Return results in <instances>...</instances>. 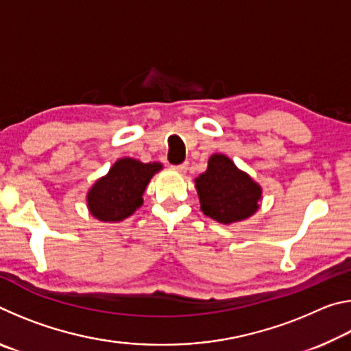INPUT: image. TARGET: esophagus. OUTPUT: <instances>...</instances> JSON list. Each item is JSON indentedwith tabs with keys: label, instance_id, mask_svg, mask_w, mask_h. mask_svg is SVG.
<instances>
[{
	"label": "esophagus",
	"instance_id": "esophagus-1",
	"mask_svg": "<svg viewBox=\"0 0 351 351\" xmlns=\"http://www.w3.org/2000/svg\"><path fill=\"white\" fill-rule=\"evenodd\" d=\"M187 162H182V164H178V165H173V170L178 171V173H186L187 170Z\"/></svg>",
	"mask_w": 351,
	"mask_h": 351
}]
</instances>
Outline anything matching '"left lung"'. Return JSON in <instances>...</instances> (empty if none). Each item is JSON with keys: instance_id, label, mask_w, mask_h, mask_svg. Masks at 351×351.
I'll use <instances>...</instances> for the list:
<instances>
[{"instance_id": "obj_1", "label": "left lung", "mask_w": 351, "mask_h": 351, "mask_svg": "<svg viewBox=\"0 0 351 351\" xmlns=\"http://www.w3.org/2000/svg\"><path fill=\"white\" fill-rule=\"evenodd\" d=\"M201 210L218 223L246 219L258 209L261 189L224 154H213L209 167L197 178Z\"/></svg>"}]
</instances>
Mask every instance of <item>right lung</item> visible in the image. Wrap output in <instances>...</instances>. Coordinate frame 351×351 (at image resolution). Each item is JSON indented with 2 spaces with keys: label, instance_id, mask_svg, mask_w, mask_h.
Masks as SVG:
<instances>
[{
  "label": "right lung",
  "instance_id": "right-lung-1",
  "mask_svg": "<svg viewBox=\"0 0 351 351\" xmlns=\"http://www.w3.org/2000/svg\"><path fill=\"white\" fill-rule=\"evenodd\" d=\"M158 162L144 164L123 158L100 178L88 193V207L100 221H122L142 206V195L152 176L161 170Z\"/></svg>",
  "mask_w": 351,
  "mask_h": 351
}]
</instances>
